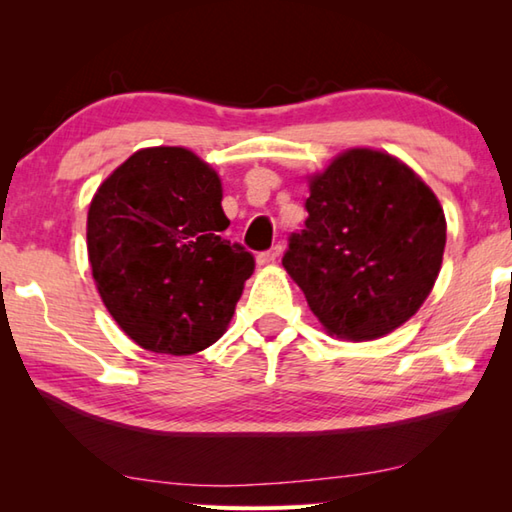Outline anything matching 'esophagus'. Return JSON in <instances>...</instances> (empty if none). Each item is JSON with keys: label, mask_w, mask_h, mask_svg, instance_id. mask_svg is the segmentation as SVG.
I'll list each match as a JSON object with an SVG mask.
<instances>
[{"label": "esophagus", "mask_w": 512, "mask_h": 512, "mask_svg": "<svg viewBox=\"0 0 512 512\" xmlns=\"http://www.w3.org/2000/svg\"><path fill=\"white\" fill-rule=\"evenodd\" d=\"M282 255V246L277 244V246H273V248H268V250H264V253H259L257 255V264H262V266H268V264H273L277 257Z\"/></svg>", "instance_id": "34e87169"}]
</instances>
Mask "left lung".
<instances>
[{
	"instance_id": "1",
	"label": "left lung",
	"mask_w": 512,
	"mask_h": 512,
	"mask_svg": "<svg viewBox=\"0 0 512 512\" xmlns=\"http://www.w3.org/2000/svg\"><path fill=\"white\" fill-rule=\"evenodd\" d=\"M305 207L282 266L327 332L372 341L406 323L443 264L436 194L393 155L350 149L311 178Z\"/></svg>"
}]
</instances>
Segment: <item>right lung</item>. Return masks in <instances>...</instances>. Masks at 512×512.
<instances>
[{"instance_id":"obj_1","label":"right lung","mask_w":512,"mask_h":512,"mask_svg":"<svg viewBox=\"0 0 512 512\" xmlns=\"http://www.w3.org/2000/svg\"><path fill=\"white\" fill-rule=\"evenodd\" d=\"M216 171L180 146L133 153L88 212V255L117 325L160 354H194L223 336L255 259L219 232Z\"/></svg>"}]
</instances>
